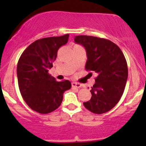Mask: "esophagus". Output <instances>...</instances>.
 Wrapping results in <instances>:
<instances>
[{
    "mask_svg": "<svg viewBox=\"0 0 146 146\" xmlns=\"http://www.w3.org/2000/svg\"><path fill=\"white\" fill-rule=\"evenodd\" d=\"M72 88H80L82 86V85L79 82H72Z\"/></svg>",
    "mask_w": 146,
    "mask_h": 146,
    "instance_id": "34e87169",
    "label": "esophagus"
}]
</instances>
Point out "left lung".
Instances as JSON below:
<instances>
[{
    "label": "left lung",
    "instance_id": "left-lung-1",
    "mask_svg": "<svg viewBox=\"0 0 146 146\" xmlns=\"http://www.w3.org/2000/svg\"><path fill=\"white\" fill-rule=\"evenodd\" d=\"M74 42L86 49V69L96 75L90 91L91 99L83 104L96 114L107 113L116 105L124 91L128 77L124 55L115 44L105 38L77 36Z\"/></svg>",
    "mask_w": 146,
    "mask_h": 146
}]
</instances>
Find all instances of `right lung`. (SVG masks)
Here are the masks:
<instances>
[{"label": "right lung", "instance_id": "add662e5", "mask_svg": "<svg viewBox=\"0 0 146 146\" xmlns=\"http://www.w3.org/2000/svg\"><path fill=\"white\" fill-rule=\"evenodd\" d=\"M69 35L40 38L30 44L18 60L19 88L31 109L47 114L57 109L64 93L72 87L70 81L58 82L48 73L58 49L68 42Z\"/></svg>", "mask_w": 146, "mask_h": 146}]
</instances>
